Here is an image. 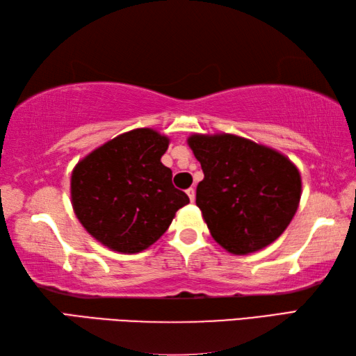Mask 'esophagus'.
Returning a JSON list of instances; mask_svg holds the SVG:
<instances>
[{
	"label": "esophagus",
	"instance_id": "34e87169",
	"mask_svg": "<svg viewBox=\"0 0 356 356\" xmlns=\"http://www.w3.org/2000/svg\"><path fill=\"white\" fill-rule=\"evenodd\" d=\"M186 194H188V197H190V200L194 202V199H195V190H194V188H188Z\"/></svg>",
	"mask_w": 356,
	"mask_h": 356
}]
</instances>
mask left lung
Listing matches in <instances>:
<instances>
[{
  "instance_id": "1",
  "label": "left lung",
  "mask_w": 356,
  "mask_h": 356,
  "mask_svg": "<svg viewBox=\"0 0 356 356\" xmlns=\"http://www.w3.org/2000/svg\"><path fill=\"white\" fill-rule=\"evenodd\" d=\"M188 145L205 174L195 203L218 245L245 255L282 236L301 197L289 159L234 134H193Z\"/></svg>"
}]
</instances>
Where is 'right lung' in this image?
<instances>
[{
  "label": "right lung",
  "instance_id": "obj_1",
  "mask_svg": "<svg viewBox=\"0 0 356 356\" xmlns=\"http://www.w3.org/2000/svg\"><path fill=\"white\" fill-rule=\"evenodd\" d=\"M170 139L151 128L118 136L92 151L72 172L74 214L90 236L124 254L147 249L190 203L161 162Z\"/></svg>",
  "mask_w": 356,
  "mask_h": 356
}]
</instances>
